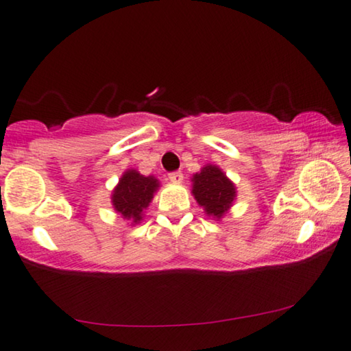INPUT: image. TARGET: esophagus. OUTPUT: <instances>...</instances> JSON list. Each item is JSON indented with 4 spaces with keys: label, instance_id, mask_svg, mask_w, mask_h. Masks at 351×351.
<instances>
[{
    "label": "esophagus",
    "instance_id": "34e87169",
    "mask_svg": "<svg viewBox=\"0 0 351 351\" xmlns=\"http://www.w3.org/2000/svg\"><path fill=\"white\" fill-rule=\"evenodd\" d=\"M182 173L181 171H171V173H169V180L171 181V182H178V184H180V182H182Z\"/></svg>",
    "mask_w": 351,
    "mask_h": 351
}]
</instances>
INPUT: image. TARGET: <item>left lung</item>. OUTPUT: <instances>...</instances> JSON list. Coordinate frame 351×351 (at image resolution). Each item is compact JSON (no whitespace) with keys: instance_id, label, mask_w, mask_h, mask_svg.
<instances>
[{"instance_id":"left-lung-1","label":"left lung","mask_w":351,"mask_h":351,"mask_svg":"<svg viewBox=\"0 0 351 351\" xmlns=\"http://www.w3.org/2000/svg\"><path fill=\"white\" fill-rule=\"evenodd\" d=\"M192 193L208 216L221 219L237 197V187L217 165H205L192 176Z\"/></svg>"}]
</instances>
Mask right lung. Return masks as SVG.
Returning <instances> with one entry per match:
<instances>
[{
  "label": "right lung",
  "mask_w": 351,
  "mask_h": 351,
  "mask_svg": "<svg viewBox=\"0 0 351 351\" xmlns=\"http://www.w3.org/2000/svg\"><path fill=\"white\" fill-rule=\"evenodd\" d=\"M159 181L154 176H143L137 170H128L112 192L113 208L124 219L138 223L142 221L143 209L153 200Z\"/></svg>",
  "instance_id": "right-lung-1"
}]
</instances>
